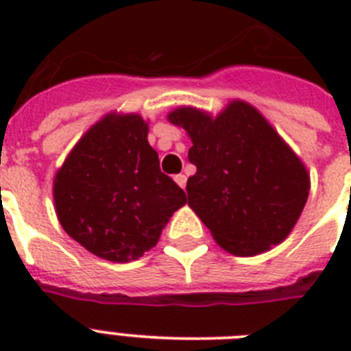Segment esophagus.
Instances as JSON below:
<instances>
[{"label":"esophagus","instance_id":"esophagus-1","mask_svg":"<svg viewBox=\"0 0 351 351\" xmlns=\"http://www.w3.org/2000/svg\"><path fill=\"white\" fill-rule=\"evenodd\" d=\"M175 182H176V184H178V186L182 187V189H186V182H187L186 175H176L175 176Z\"/></svg>","mask_w":351,"mask_h":351}]
</instances>
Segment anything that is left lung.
Here are the masks:
<instances>
[{"instance_id":"1","label":"left lung","mask_w":351,"mask_h":351,"mask_svg":"<svg viewBox=\"0 0 351 351\" xmlns=\"http://www.w3.org/2000/svg\"><path fill=\"white\" fill-rule=\"evenodd\" d=\"M167 120L191 138L187 204L231 255L253 256L280 244L310 195V173L261 111L231 100L222 111L176 107Z\"/></svg>"}]
</instances>
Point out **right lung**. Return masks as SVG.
I'll return each mask as SVG.
<instances>
[{"label": "right lung", "instance_id": "right-lung-1", "mask_svg": "<svg viewBox=\"0 0 351 351\" xmlns=\"http://www.w3.org/2000/svg\"><path fill=\"white\" fill-rule=\"evenodd\" d=\"M147 132L140 114L109 112L80 138L54 175L60 224L106 261H136L187 202L186 193L160 171Z\"/></svg>", "mask_w": 351, "mask_h": 351}]
</instances>
